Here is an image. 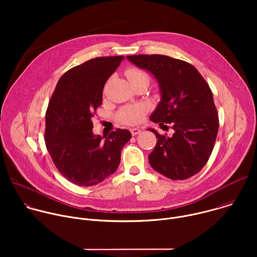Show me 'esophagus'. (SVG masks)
<instances>
[{
	"label": "esophagus",
	"instance_id": "34e87169",
	"mask_svg": "<svg viewBox=\"0 0 257 257\" xmlns=\"http://www.w3.org/2000/svg\"><path fill=\"white\" fill-rule=\"evenodd\" d=\"M130 132H131V134L134 136V135L139 134V133L141 132V130H140L139 128H131V129H130Z\"/></svg>",
	"mask_w": 257,
	"mask_h": 257
}]
</instances>
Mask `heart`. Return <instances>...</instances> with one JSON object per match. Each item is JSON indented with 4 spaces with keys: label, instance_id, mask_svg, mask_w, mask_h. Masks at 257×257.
<instances>
[{
    "label": "heart",
    "instance_id": "heart-1",
    "mask_svg": "<svg viewBox=\"0 0 257 257\" xmlns=\"http://www.w3.org/2000/svg\"><path fill=\"white\" fill-rule=\"evenodd\" d=\"M125 74L131 82L132 86L139 83H144L149 86L151 82V76L149 73L137 67H130L126 69ZM117 117L119 121L124 124L134 125L143 119L144 108L140 105H127L119 109Z\"/></svg>",
    "mask_w": 257,
    "mask_h": 257
}]
</instances>
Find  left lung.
<instances>
[{"instance_id":"left-lung-1","label":"left lung","mask_w":257,"mask_h":257,"mask_svg":"<svg viewBox=\"0 0 257 257\" xmlns=\"http://www.w3.org/2000/svg\"><path fill=\"white\" fill-rule=\"evenodd\" d=\"M127 59L150 71L161 86L162 99L151 120L173 135L159 134L149 161L154 170L172 180H185L207 163L218 131L212 91L191 64L164 55H134Z\"/></svg>"}]
</instances>
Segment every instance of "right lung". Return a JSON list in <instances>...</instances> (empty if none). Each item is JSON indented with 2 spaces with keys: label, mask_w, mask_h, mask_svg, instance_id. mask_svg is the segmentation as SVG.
I'll return each mask as SVG.
<instances>
[{
  "label": "right lung",
  "mask_w": 257,
  "mask_h": 257,
  "mask_svg": "<svg viewBox=\"0 0 257 257\" xmlns=\"http://www.w3.org/2000/svg\"><path fill=\"white\" fill-rule=\"evenodd\" d=\"M123 56L98 57L64 73L46 112L47 150L61 175L78 186H93L116 172L128 130L116 129L102 139L93 135L103 86Z\"/></svg>",
  "instance_id": "right-lung-1"
}]
</instances>
